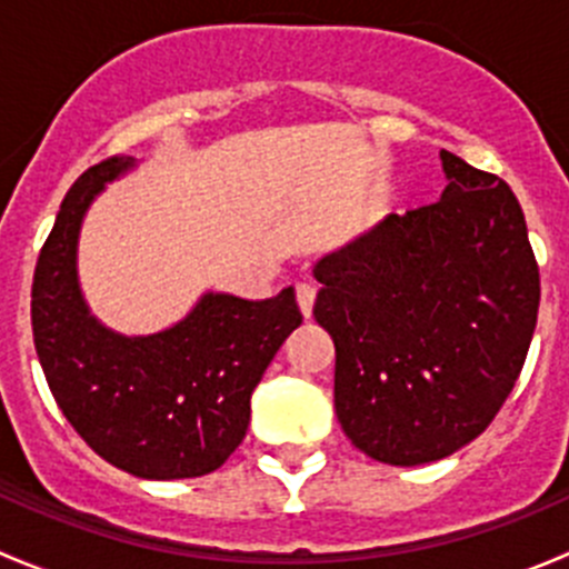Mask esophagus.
Masks as SVG:
<instances>
[{
    "label": "esophagus",
    "mask_w": 569,
    "mask_h": 569,
    "mask_svg": "<svg viewBox=\"0 0 569 569\" xmlns=\"http://www.w3.org/2000/svg\"><path fill=\"white\" fill-rule=\"evenodd\" d=\"M313 302H317V289L311 283H297V306L306 319H311Z\"/></svg>",
    "instance_id": "obj_1"
}]
</instances>
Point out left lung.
<instances>
[{
	"label": "left lung",
	"mask_w": 569,
	"mask_h": 569,
	"mask_svg": "<svg viewBox=\"0 0 569 569\" xmlns=\"http://www.w3.org/2000/svg\"><path fill=\"white\" fill-rule=\"evenodd\" d=\"M440 200L388 214L313 267L336 416L371 460L423 465L479 438L518 382L539 267L507 181L440 151Z\"/></svg>",
	"instance_id": "obj_1"
}]
</instances>
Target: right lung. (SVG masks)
I'll use <instances>...</instances> for the list:
<instances>
[{"mask_svg": "<svg viewBox=\"0 0 569 569\" xmlns=\"http://www.w3.org/2000/svg\"><path fill=\"white\" fill-rule=\"evenodd\" d=\"M131 168V157H109L68 189L32 280L36 352L57 407L96 455L140 479H194L242 443L250 396L302 313L295 289L258 302L209 291L153 336L101 325L79 289V228L104 183Z\"/></svg>", "mask_w": 569, "mask_h": 569, "instance_id": "add662e5", "label": "right lung"}]
</instances>
